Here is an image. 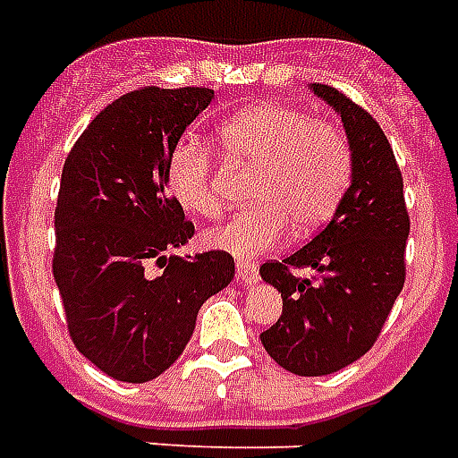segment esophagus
Wrapping results in <instances>:
<instances>
[{
  "mask_svg": "<svg viewBox=\"0 0 458 458\" xmlns=\"http://www.w3.org/2000/svg\"><path fill=\"white\" fill-rule=\"evenodd\" d=\"M235 268H237V278H240L244 285H252L259 281V268H257L254 261H237Z\"/></svg>",
  "mask_w": 458,
  "mask_h": 458,
  "instance_id": "1",
  "label": "esophagus"
}]
</instances>
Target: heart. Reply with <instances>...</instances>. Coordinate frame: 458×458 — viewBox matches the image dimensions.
Instances as JSON below:
<instances>
[{"mask_svg": "<svg viewBox=\"0 0 458 458\" xmlns=\"http://www.w3.org/2000/svg\"><path fill=\"white\" fill-rule=\"evenodd\" d=\"M218 146L230 160L254 167L247 187L252 206L206 233V242L237 259H257L288 230L302 237L329 221L353 174V151L336 124L281 103L254 105L223 122ZM165 177L182 208L204 218L221 214L214 167L201 146H174Z\"/></svg>", "mask_w": 458, "mask_h": 458, "instance_id": "heart-1", "label": "heart"}]
</instances>
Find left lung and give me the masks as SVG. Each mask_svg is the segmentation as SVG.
<instances>
[{
  "mask_svg": "<svg viewBox=\"0 0 458 458\" xmlns=\"http://www.w3.org/2000/svg\"><path fill=\"white\" fill-rule=\"evenodd\" d=\"M312 90L341 114L353 151V180L329 225L281 261L261 264V278L284 298L278 322L261 344L293 375L322 377L368 353L406 281L411 218L403 177L382 127L327 83ZM295 267H312L298 279Z\"/></svg>",
  "mask_w": 458,
  "mask_h": 458,
  "instance_id": "left-lung-1",
  "label": "left lung"
}]
</instances>
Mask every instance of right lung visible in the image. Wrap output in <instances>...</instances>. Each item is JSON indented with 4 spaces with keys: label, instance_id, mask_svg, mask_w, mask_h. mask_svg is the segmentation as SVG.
I'll return each instance as SVG.
<instances>
[{
    "label": "right lung",
    "instance_id": "right-lung-1",
    "mask_svg": "<svg viewBox=\"0 0 458 458\" xmlns=\"http://www.w3.org/2000/svg\"><path fill=\"white\" fill-rule=\"evenodd\" d=\"M211 98L199 86L129 90L64 160L52 274L79 353L120 382L163 375L194 334L199 307L235 276L223 250L167 257L194 235L167 191V158Z\"/></svg>",
    "mask_w": 458,
    "mask_h": 458
}]
</instances>
